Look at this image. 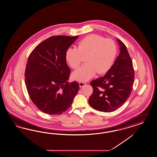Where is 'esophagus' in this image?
Segmentation results:
<instances>
[{"mask_svg": "<svg viewBox=\"0 0 157 157\" xmlns=\"http://www.w3.org/2000/svg\"><path fill=\"white\" fill-rule=\"evenodd\" d=\"M85 85H86V83L85 82H83V81L79 82V86H80V87H82V86H85Z\"/></svg>", "mask_w": 157, "mask_h": 157, "instance_id": "1", "label": "esophagus"}]
</instances>
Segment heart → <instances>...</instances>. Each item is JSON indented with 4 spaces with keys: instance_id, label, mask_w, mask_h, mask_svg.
Wrapping results in <instances>:
<instances>
[{
    "instance_id": "obj_1",
    "label": "heart",
    "mask_w": 157,
    "mask_h": 157,
    "mask_svg": "<svg viewBox=\"0 0 157 157\" xmlns=\"http://www.w3.org/2000/svg\"><path fill=\"white\" fill-rule=\"evenodd\" d=\"M81 53H87V63L72 73L73 77L78 81H87L97 72L103 74L112 67L116 56L117 47L110 39L91 34L84 37L78 43V48L71 47L65 52V59L72 68H77L82 61Z\"/></svg>"
}]
</instances>
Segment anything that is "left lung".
I'll list each match as a JSON object with an SVG mask.
<instances>
[{"instance_id": "1", "label": "left lung", "mask_w": 157, "mask_h": 157, "mask_svg": "<svg viewBox=\"0 0 157 157\" xmlns=\"http://www.w3.org/2000/svg\"><path fill=\"white\" fill-rule=\"evenodd\" d=\"M120 52L104 77L90 82L93 92L89 98L93 108L112 112L120 108L132 92L134 80L133 63L125 44L117 39Z\"/></svg>"}]
</instances>
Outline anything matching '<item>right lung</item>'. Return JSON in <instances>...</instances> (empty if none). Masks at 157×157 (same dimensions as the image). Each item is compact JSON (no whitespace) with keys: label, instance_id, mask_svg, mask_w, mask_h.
I'll list each match as a JSON object with an SVG mask.
<instances>
[{"label":"right lung","instance_id":"obj_1","mask_svg":"<svg viewBox=\"0 0 157 157\" xmlns=\"http://www.w3.org/2000/svg\"><path fill=\"white\" fill-rule=\"evenodd\" d=\"M78 37H51L38 45L28 57L25 86L33 103L46 114L65 112L79 90L77 82H68L71 71L65 56L67 49Z\"/></svg>","mask_w":157,"mask_h":157}]
</instances>
